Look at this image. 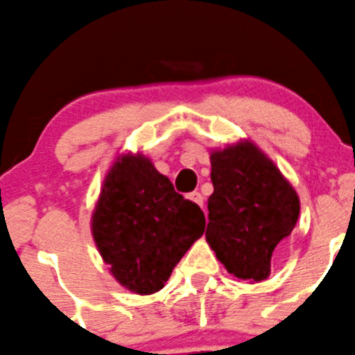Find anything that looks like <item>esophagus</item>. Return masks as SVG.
<instances>
[{"instance_id":"obj_1","label":"esophagus","mask_w":355,"mask_h":355,"mask_svg":"<svg viewBox=\"0 0 355 355\" xmlns=\"http://www.w3.org/2000/svg\"><path fill=\"white\" fill-rule=\"evenodd\" d=\"M189 199L192 200V202H196L197 206H200V207L204 206V197L200 196V192H192V193H190V196H189Z\"/></svg>"}]
</instances>
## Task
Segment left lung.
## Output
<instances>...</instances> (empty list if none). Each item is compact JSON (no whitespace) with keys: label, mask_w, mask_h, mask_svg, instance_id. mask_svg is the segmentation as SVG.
I'll return each mask as SVG.
<instances>
[{"label":"left lung","mask_w":355,"mask_h":355,"mask_svg":"<svg viewBox=\"0 0 355 355\" xmlns=\"http://www.w3.org/2000/svg\"><path fill=\"white\" fill-rule=\"evenodd\" d=\"M211 180L207 243L234 277L263 281L275 246L296 226V190L252 143L211 153Z\"/></svg>","instance_id":"1"}]
</instances>
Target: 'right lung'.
<instances>
[{
  "instance_id": "right-lung-1",
  "label": "right lung",
  "mask_w": 355,
  "mask_h": 355,
  "mask_svg": "<svg viewBox=\"0 0 355 355\" xmlns=\"http://www.w3.org/2000/svg\"><path fill=\"white\" fill-rule=\"evenodd\" d=\"M204 227L200 207L175 192L143 155H124L114 163L92 218L100 255L112 275L136 294L163 289Z\"/></svg>"
}]
</instances>
